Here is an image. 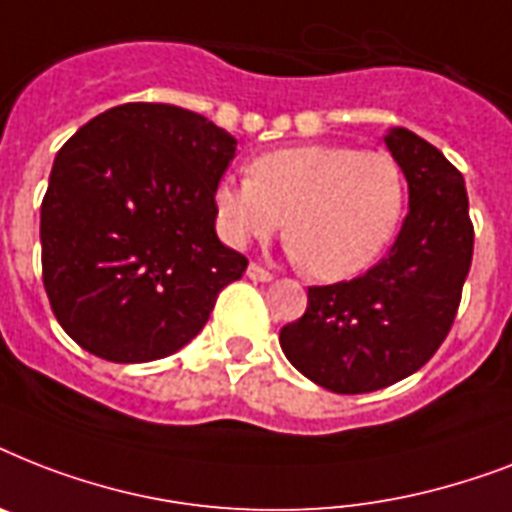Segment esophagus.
Instances as JSON below:
<instances>
[{
  "instance_id": "1",
  "label": "esophagus",
  "mask_w": 512,
  "mask_h": 512,
  "mask_svg": "<svg viewBox=\"0 0 512 512\" xmlns=\"http://www.w3.org/2000/svg\"><path fill=\"white\" fill-rule=\"evenodd\" d=\"M247 276L252 281H273V273L271 271H265L263 265L260 263H249L247 268Z\"/></svg>"
}]
</instances>
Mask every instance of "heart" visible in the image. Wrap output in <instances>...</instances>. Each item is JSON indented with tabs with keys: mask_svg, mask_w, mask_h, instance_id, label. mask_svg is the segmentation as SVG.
<instances>
[{
	"mask_svg": "<svg viewBox=\"0 0 512 512\" xmlns=\"http://www.w3.org/2000/svg\"><path fill=\"white\" fill-rule=\"evenodd\" d=\"M406 177L385 151L332 143L257 156L249 177L215 188L220 233L233 247L268 241L284 223L289 252L313 279H353L396 239Z\"/></svg>",
	"mask_w": 512,
	"mask_h": 512,
	"instance_id": "b5f03b06",
	"label": "heart"
}]
</instances>
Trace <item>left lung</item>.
<instances>
[{
    "label": "left lung",
    "mask_w": 512,
    "mask_h": 512,
    "mask_svg": "<svg viewBox=\"0 0 512 512\" xmlns=\"http://www.w3.org/2000/svg\"><path fill=\"white\" fill-rule=\"evenodd\" d=\"M385 146L409 183L396 244L364 276L308 287V308L281 329L284 356L332 393H372L433 358L454 324L473 260L462 172L420 135L396 127Z\"/></svg>",
    "instance_id": "left-lung-1"
}]
</instances>
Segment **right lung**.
<instances>
[{
    "label": "right lung",
    "instance_id": "1",
    "mask_svg": "<svg viewBox=\"0 0 512 512\" xmlns=\"http://www.w3.org/2000/svg\"><path fill=\"white\" fill-rule=\"evenodd\" d=\"M236 138L167 103H124L76 130L42 199V281L92 356H172L207 324L247 257L215 233V188Z\"/></svg>",
    "mask_w": 512,
    "mask_h": 512
}]
</instances>
